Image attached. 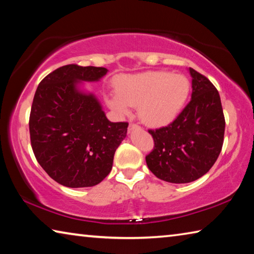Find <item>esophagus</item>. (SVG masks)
I'll return each mask as SVG.
<instances>
[{
  "instance_id": "1",
  "label": "esophagus",
  "mask_w": 254,
  "mask_h": 254,
  "mask_svg": "<svg viewBox=\"0 0 254 254\" xmlns=\"http://www.w3.org/2000/svg\"><path fill=\"white\" fill-rule=\"evenodd\" d=\"M140 127L137 126V124H135V123H130V126H128V130L130 131H132V130H134V128H139Z\"/></svg>"
}]
</instances>
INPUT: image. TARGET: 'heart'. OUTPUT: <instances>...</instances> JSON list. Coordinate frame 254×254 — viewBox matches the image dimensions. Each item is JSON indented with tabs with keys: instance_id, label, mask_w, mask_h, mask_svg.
<instances>
[{
	"instance_id": "heart-1",
	"label": "heart",
	"mask_w": 254,
	"mask_h": 254,
	"mask_svg": "<svg viewBox=\"0 0 254 254\" xmlns=\"http://www.w3.org/2000/svg\"><path fill=\"white\" fill-rule=\"evenodd\" d=\"M117 94L106 103L119 117H127L137 107L141 121L149 127H163L174 121L184 109L190 84L186 76L156 70L124 76L115 83Z\"/></svg>"
}]
</instances>
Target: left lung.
<instances>
[{
  "label": "left lung",
  "instance_id": "8db88e82",
  "mask_svg": "<svg viewBox=\"0 0 254 254\" xmlns=\"http://www.w3.org/2000/svg\"><path fill=\"white\" fill-rule=\"evenodd\" d=\"M191 100L167 127L149 130L154 141L145 157L148 168L159 179L186 184L200 178L220 156L225 119L221 97L204 75L189 68Z\"/></svg>",
  "mask_w": 254,
  "mask_h": 254
}]
</instances>
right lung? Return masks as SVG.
<instances>
[{
  "mask_svg": "<svg viewBox=\"0 0 254 254\" xmlns=\"http://www.w3.org/2000/svg\"><path fill=\"white\" fill-rule=\"evenodd\" d=\"M103 67H59L40 81L29 119L37 161L55 182L70 188L92 187L110 174L114 153L127 136V122H111L93 94L79 81H96Z\"/></svg>",
  "mask_w": 254,
  "mask_h": 254,
  "instance_id": "obj_1",
  "label": "right lung"
}]
</instances>
